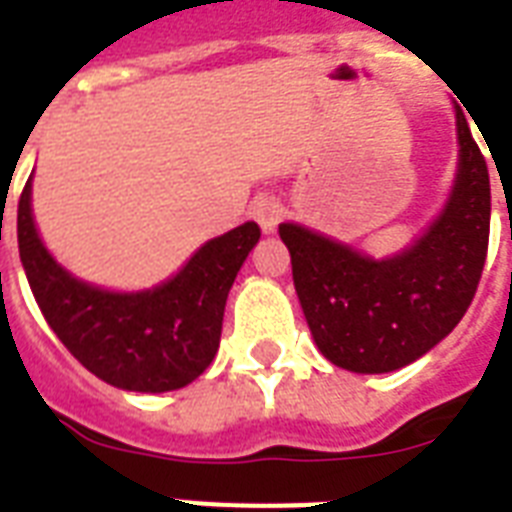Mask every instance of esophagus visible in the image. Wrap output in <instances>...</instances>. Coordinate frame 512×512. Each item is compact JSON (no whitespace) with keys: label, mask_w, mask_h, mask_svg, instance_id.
<instances>
[{"label":"esophagus","mask_w":512,"mask_h":512,"mask_svg":"<svg viewBox=\"0 0 512 512\" xmlns=\"http://www.w3.org/2000/svg\"><path fill=\"white\" fill-rule=\"evenodd\" d=\"M249 215L255 217L265 233H271L276 231V225L281 223L284 207H281V201L276 199V196H271V193H260V196H255V201L249 204Z\"/></svg>","instance_id":"esophagus-1"}]
</instances>
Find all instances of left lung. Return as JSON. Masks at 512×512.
Instances as JSON below:
<instances>
[{"mask_svg": "<svg viewBox=\"0 0 512 512\" xmlns=\"http://www.w3.org/2000/svg\"><path fill=\"white\" fill-rule=\"evenodd\" d=\"M460 172L444 215L412 249L369 260L295 223L279 225L292 279L319 350L361 374L393 372L452 332L476 297L489 249L492 188L457 108Z\"/></svg>", "mask_w": 512, "mask_h": 512, "instance_id": "1", "label": "left lung"}]
</instances>
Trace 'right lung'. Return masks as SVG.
Instances as JSON below:
<instances>
[{
	"instance_id": "obj_1",
	"label": "right lung",
	"mask_w": 512,
	"mask_h": 512,
	"mask_svg": "<svg viewBox=\"0 0 512 512\" xmlns=\"http://www.w3.org/2000/svg\"><path fill=\"white\" fill-rule=\"evenodd\" d=\"M257 239V223H244L207 241L162 287L116 295L52 260L31 217V180L18 201L20 263L50 329L95 377L140 393L183 388L212 364L225 300Z\"/></svg>"
}]
</instances>
